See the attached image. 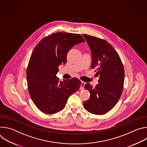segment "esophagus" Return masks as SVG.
Returning <instances> with one entry per match:
<instances>
[{
  "mask_svg": "<svg viewBox=\"0 0 147 147\" xmlns=\"http://www.w3.org/2000/svg\"><path fill=\"white\" fill-rule=\"evenodd\" d=\"M85 84H86V82H83V81L81 82V84H80V89L81 90H82L84 89V86H85Z\"/></svg>",
  "mask_w": 147,
  "mask_h": 147,
  "instance_id": "obj_1",
  "label": "esophagus"
}]
</instances>
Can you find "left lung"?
<instances>
[{
  "instance_id": "obj_1",
  "label": "left lung",
  "mask_w": 147,
  "mask_h": 147,
  "mask_svg": "<svg viewBox=\"0 0 147 147\" xmlns=\"http://www.w3.org/2000/svg\"><path fill=\"white\" fill-rule=\"evenodd\" d=\"M82 35L91 49V68H96L99 75V84L95 88L90 83L85 85L90 97L83 105L92 114L103 115L116 105L121 96L124 80L123 65L116 51L107 40L87 34Z\"/></svg>"
}]
</instances>
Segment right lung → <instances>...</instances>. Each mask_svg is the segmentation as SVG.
<instances>
[{"label": "right lung", "instance_id": "obj_1", "mask_svg": "<svg viewBox=\"0 0 147 147\" xmlns=\"http://www.w3.org/2000/svg\"><path fill=\"white\" fill-rule=\"evenodd\" d=\"M84 42L80 34L59 32L44 38L35 47L27 69V86L31 99L42 112H60L69 97L78 91L80 80L74 77L59 82L56 74L59 66L66 63L70 49Z\"/></svg>", "mask_w": 147, "mask_h": 147}]
</instances>
